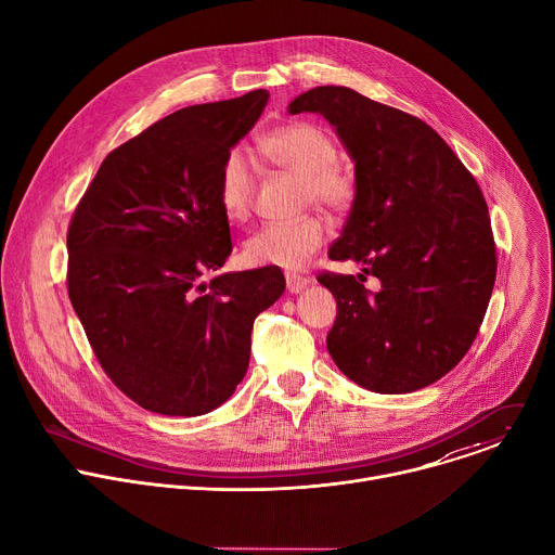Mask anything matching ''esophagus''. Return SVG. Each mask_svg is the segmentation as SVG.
<instances>
[{
    "label": "esophagus",
    "instance_id": "1",
    "mask_svg": "<svg viewBox=\"0 0 555 555\" xmlns=\"http://www.w3.org/2000/svg\"><path fill=\"white\" fill-rule=\"evenodd\" d=\"M285 283H287L289 294H300L309 285V279H305L300 274H285Z\"/></svg>",
    "mask_w": 555,
    "mask_h": 555
}]
</instances>
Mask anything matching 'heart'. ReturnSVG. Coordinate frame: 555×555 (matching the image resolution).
Returning <instances> with one entry per match:
<instances>
[{
  "mask_svg": "<svg viewBox=\"0 0 555 555\" xmlns=\"http://www.w3.org/2000/svg\"><path fill=\"white\" fill-rule=\"evenodd\" d=\"M263 153L274 165L300 178L305 195L330 210H347L356 197L351 171L338 165L334 140L319 127L292 122L270 131L261 140ZM257 169L244 146L230 149L219 167L217 199L223 215L242 221L253 208ZM330 236V225L321 215H305L289 221H272L248 236L246 259L255 266H276L296 270L319 250Z\"/></svg>",
  "mask_w": 555,
  "mask_h": 555,
  "instance_id": "obj_1",
  "label": "heart"
}]
</instances>
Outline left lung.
Instances as JSON below:
<instances>
[{
  "instance_id": "obj_1",
  "label": "left lung",
  "mask_w": 555,
  "mask_h": 555,
  "mask_svg": "<svg viewBox=\"0 0 555 555\" xmlns=\"http://www.w3.org/2000/svg\"><path fill=\"white\" fill-rule=\"evenodd\" d=\"M289 114H321L356 165V197L334 261L379 279L321 274L338 313L327 334L336 366L384 395L424 388L467 353L496 279L486 197L424 120L340 86L296 96Z\"/></svg>"
}]
</instances>
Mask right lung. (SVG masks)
<instances>
[{
	"label": "right lung",
	"instance_id": "right-lung-1",
	"mask_svg": "<svg viewBox=\"0 0 555 555\" xmlns=\"http://www.w3.org/2000/svg\"><path fill=\"white\" fill-rule=\"evenodd\" d=\"M268 90L184 107L114 149L67 230V294L112 382L138 406L197 417L248 371L257 315L279 268L217 272L232 253L217 199L223 155L259 120Z\"/></svg>",
	"mask_w": 555,
	"mask_h": 555
}]
</instances>
